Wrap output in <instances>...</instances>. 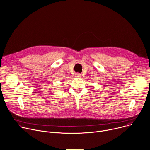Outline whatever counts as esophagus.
<instances>
[{
	"instance_id": "1",
	"label": "esophagus",
	"mask_w": 150,
	"mask_h": 150,
	"mask_svg": "<svg viewBox=\"0 0 150 150\" xmlns=\"http://www.w3.org/2000/svg\"><path fill=\"white\" fill-rule=\"evenodd\" d=\"M75 76L76 77V78H80L81 76V75L79 73H76L75 75Z\"/></svg>"
}]
</instances>
